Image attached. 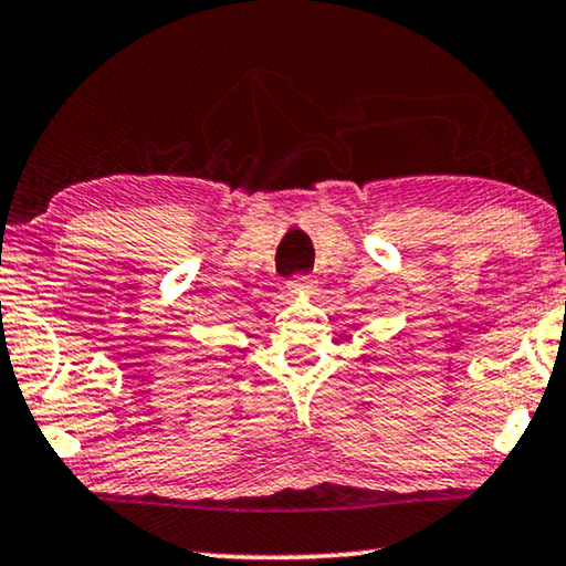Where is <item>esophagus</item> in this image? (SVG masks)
Here are the masks:
<instances>
[{
  "label": "esophagus",
  "instance_id": "esophagus-1",
  "mask_svg": "<svg viewBox=\"0 0 566 566\" xmlns=\"http://www.w3.org/2000/svg\"><path fill=\"white\" fill-rule=\"evenodd\" d=\"M312 274H297L294 276V280H290L286 282V286H290V290H312Z\"/></svg>",
  "mask_w": 566,
  "mask_h": 566
}]
</instances>
